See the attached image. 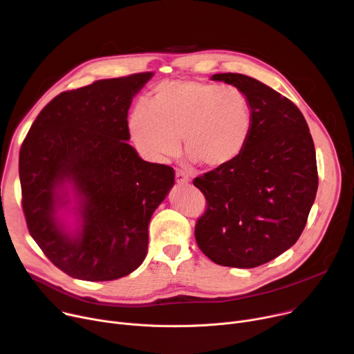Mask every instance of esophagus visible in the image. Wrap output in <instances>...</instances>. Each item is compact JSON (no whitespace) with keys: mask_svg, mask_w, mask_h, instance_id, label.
<instances>
[{"mask_svg":"<svg viewBox=\"0 0 354 354\" xmlns=\"http://www.w3.org/2000/svg\"><path fill=\"white\" fill-rule=\"evenodd\" d=\"M175 178H176V183L179 185V186H186V185H189V182H190V179H189V176L183 172V171H176V174H175Z\"/></svg>","mask_w":354,"mask_h":354,"instance_id":"esophagus-1","label":"esophagus"}]
</instances>
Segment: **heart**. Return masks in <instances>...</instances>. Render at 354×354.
Returning <instances> with one entry per match:
<instances>
[{
	"instance_id": "1",
	"label": "heart",
	"mask_w": 354,
	"mask_h": 354,
	"mask_svg": "<svg viewBox=\"0 0 354 354\" xmlns=\"http://www.w3.org/2000/svg\"><path fill=\"white\" fill-rule=\"evenodd\" d=\"M147 105L134 108L129 129L154 161L175 157L182 140L186 156L209 169L224 168L243 153L254 126L250 97L236 85L167 81L151 92Z\"/></svg>"
}]
</instances>
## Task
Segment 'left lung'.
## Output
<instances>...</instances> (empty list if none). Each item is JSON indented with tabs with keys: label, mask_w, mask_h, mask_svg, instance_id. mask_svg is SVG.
Masks as SVG:
<instances>
[{
	"label": "left lung",
	"mask_w": 354,
	"mask_h": 354,
	"mask_svg": "<svg viewBox=\"0 0 354 354\" xmlns=\"http://www.w3.org/2000/svg\"><path fill=\"white\" fill-rule=\"evenodd\" d=\"M212 80L249 95L254 126L235 161L193 179L206 197L194 236L217 265L258 268L292 246L306 228L318 189L315 147L299 109L273 88L236 73Z\"/></svg>",
	"instance_id": "8db88e82"
}]
</instances>
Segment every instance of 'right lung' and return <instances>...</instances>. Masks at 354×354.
Returning a JSON list of instances; mask_svg holds the SVG:
<instances>
[{"mask_svg":"<svg viewBox=\"0 0 354 354\" xmlns=\"http://www.w3.org/2000/svg\"><path fill=\"white\" fill-rule=\"evenodd\" d=\"M151 77L138 73L62 92L41 109L21 145L29 234L47 259L74 279L109 281L134 272L147 255L151 216L174 186V168L142 161L127 144V111ZM66 181L82 198L77 239L64 234L54 217Z\"/></svg>","mask_w":354,"mask_h":354,"instance_id":"right-lung-1","label":"right lung"}]
</instances>
